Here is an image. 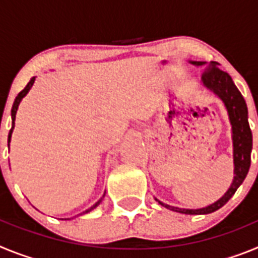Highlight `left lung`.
<instances>
[{"label":"left lung","instance_id":"left-lung-1","mask_svg":"<svg viewBox=\"0 0 258 258\" xmlns=\"http://www.w3.org/2000/svg\"><path fill=\"white\" fill-rule=\"evenodd\" d=\"M195 66H203L204 61H191ZM217 61H211L206 68L202 76L203 84L217 94L225 103L229 112L230 122L232 126V142H234V181L227 190V192L212 206L202 209H182L177 207L166 206L164 203L159 202V204L164 206L170 211L178 212L183 214H208L217 211L223 207L231 199L238 187L243 183L247 177L248 170L250 166V151H252V132H250L249 122H248V108L245 104L244 98L240 94L238 88L235 86L229 74L223 72L218 67Z\"/></svg>","mask_w":258,"mask_h":258}]
</instances>
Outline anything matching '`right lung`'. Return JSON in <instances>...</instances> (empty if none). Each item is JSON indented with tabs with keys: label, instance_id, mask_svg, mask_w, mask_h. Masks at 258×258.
I'll list each match as a JSON object with an SVG mask.
<instances>
[{
	"label": "right lung",
	"instance_id": "add662e5",
	"mask_svg": "<svg viewBox=\"0 0 258 258\" xmlns=\"http://www.w3.org/2000/svg\"><path fill=\"white\" fill-rule=\"evenodd\" d=\"M33 83H35V77H32V79H31V81H29V83L27 84V86H26V88L23 89L22 92H20L19 94H18V97L15 98V101H14L13 108H11V118H13V126H11V129H10V133H9L8 143H10V140H11V133H13L14 125H15V115H17L18 106H19V103H20V101H22V99H23V97H26V94H27V93L29 92V89L32 88V85H33ZM103 197H104V195H103ZM102 199H103V198H102ZM102 199L99 200V202H98V203H95V204H94V206L92 207V208H90V209H88V211H85V212H84V213H88V212H90V211H92V209H94L95 207H98V206H99V203L102 202Z\"/></svg>",
	"mask_w": 258,
	"mask_h": 258
}]
</instances>
